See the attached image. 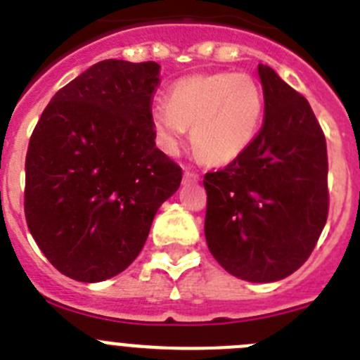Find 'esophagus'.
<instances>
[{
	"label": "esophagus",
	"mask_w": 360,
	"mask_h": 360,
	"mask_svg": "<svg viewBox=\"0 0 360 360\" xmlns=\"http://www.w3.org/2000/svg\"><path fill=\"white\" fill-rule=\"evenodd\" d=\"M200 180V174L194 173V171H186L184 173V184H196Z\"/></svg>",
	"instance_id": "obj_1"
}]
</instances>
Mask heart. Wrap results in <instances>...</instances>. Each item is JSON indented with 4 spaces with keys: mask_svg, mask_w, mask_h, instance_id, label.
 Wrapping results in <instances>:
<instances>
[{
    "mask_svg": "<svg viewBox=\"0 0 360 360\" xmlns=\"http://www.w3.org/2000/svg\"><path fill=\"white\" fill-rule=\"evenodd\" d=\"M264 117V92L246 72L193 75L174 82L166 105H155L150 124L157 144L176 153L186 128L194 148L210 162L239 157L257 137Z\"/></svg>",
    "mask_w": 360,
    "mask_h": 360,
    "instance_id": "b5f03b06",
    "label": "heart"
}]
</instances>
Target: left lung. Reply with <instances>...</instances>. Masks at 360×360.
Instances as JSON below:
<instances>
[{
    "instance_id": "obj_1",
    "label": "left lung",
    "mask_w": 360,
    "mask_h": 360,
    "mask_svg": "<svg viewBox=\"0 0 360 360\" xmlns=\"http://www.w3.org/2000/svg\"><path fill=\"white\" fill-rule=\"evenodd\" d=\"M264 121L253 143L203 178L205 237L237 278L275 282L314 250L328 217L326 141L305 98L259 64Z\"/></svg>"
}]
</instances>
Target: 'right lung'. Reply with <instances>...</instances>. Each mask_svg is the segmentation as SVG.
<instances>
[{
    "label": "right lung",
    "instance_id": "obj_1",
    "mask_svg": "<svg viewBox=\"0 0 360 360\" xmlns=\"http://www.w3.org/2000/svg\"><path fill=\"white\" fill-rule=\"evenodd\" d=\"M160 65L101 60L60 89L26 151L25 216L46 259L78 282H101L139 255L182 167L150 124Z\"/></svg>",
    "mask_w": 360,
    "mask_h": 360
}]
</instances>
